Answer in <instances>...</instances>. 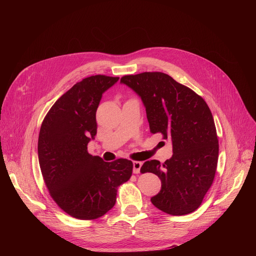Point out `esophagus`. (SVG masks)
Here are the masks:
<instances>
[{
    "instance_id": "esophagus-1",
    "label": "esophagus",
    "mask_w": 256,
    "mask_h": 256,
    "mask_svg": "<svg viewBox=\"0 0 256 256\" xmlns=\"http://www.w3.org/2000/svg\"><path fill=\"white\" fill-rule=\"evenodd\" d=\"M142 165V163L140 162V161H134V162L132 166H134V174L140 173V170Z\"/></svg>"
}]
</instances>
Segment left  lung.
Returning <instances> with one entry per match:
<instances>
[{
    "instance_id": "left-lung-1",
    "label": "left lung",
    "mask_w": 256,
    "mask_h": 256,
    "mask_svg": "<svg viewBox=\"0 0 256 256\" xmlns=\"http://www.w3.org/2000/svg\"><path fill=\"white\" fill-rule=\"evenodd\" d=\"M142 99L152 134L172 140L173 155L160 163L146 161L140 172L161 179L160 192L151 198L160 210L172 216L194 212L212 184L218 140L206 101L188 87L161 72H144L120 79Z\"/></svg>"
}]
</instances>
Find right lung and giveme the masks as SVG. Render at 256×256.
<instances>
[{
    "instance_id": "add662e5",
    "label": "right lung",
    "mask_w": 256,
    "mask_h": 256,
    "mask_svg": "<svg viewBox=\"0 0 256 256\" xmlns=\"http://www.w3.org/2000/svg\"><path fill=\"white\" fill-rule=\"evenodd\" d=\"M118 77L95 75L60 96L46 116L38 136V161L50 196L68 214L94 220L110 210L118 188L132 173V162H104L88 153L97 132L96 110L102 94Z\"/></svg>"
}]
</instances>
